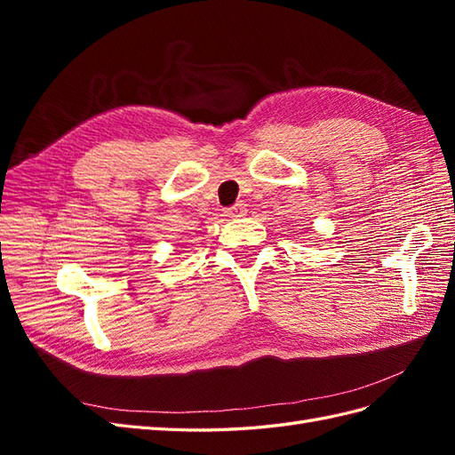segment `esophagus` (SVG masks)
Listing matches in <instances>:
<instances>
[{"label":"esophagus","mask_w":455,"mask_h":455,"mask_svg":"<svg viewBox=\"0 0 455 455\" xmlns=\"http://www.w3.org/2000/svg\"><path fill=\"white\" fill-rule=\"evenodd\" d=\"M244 214H246L244 203H237V204L229 206V209H226V216H229V218H241V216H244Z\"/></svg>","instance_id":"34e87169"}]
</instances>
